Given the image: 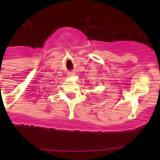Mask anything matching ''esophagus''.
Segmentation results:
<instances>
[{
	"instance_id": "esophagus-1",
	"label": "esophagus",
	"mask_w": 160,
	"mask_h": 160,
	"mask_svg": "<svg viewBox=\"0 0 160 160\" xmlns=\"http://www.w3.org/2000/svg\"><path fill=\"white\" fill-rule=\"evenodd\" d=\"M68 76H69V77H73V76H75V73L70 72V73H68Z\"/></svg>"
}]
</instances>
